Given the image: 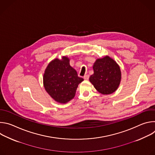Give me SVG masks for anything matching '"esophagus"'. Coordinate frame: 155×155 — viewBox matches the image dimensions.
I'll return each mask as SVG.
<instances>
[{"instance_id": "esophagus-1", "label": "esophagus", "mask_w": 155, "mask_h": 155, "mask_svg": "<svg viewBox=\"0 0 155 155\" xmlns=\"http://www.w3.org/2000/svg\"><path fill=\"white\" fill-rule=\"evenodd\" d=\"M89 77H90V75H85L83 77V78H84V80H88V79H89Z\"/></svg>"}]
</instances>
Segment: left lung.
<instances>
[{"label": "left lung", "mask_w": 155, "mask_h": 155, "mask_svg": "<svg viewBox=\"0 0 155 155\" xmlns=\"http://www.w3.org/2000/svg\"><path fill=\"white\" fill-rule=\"evenodd\" d=\"M94 74L90 77V82L102 94L115 92L120 84L121 71L117 63L109 56L98 59L93 65Z\"/></svg>", "instance_id": "1"}]
</instances>
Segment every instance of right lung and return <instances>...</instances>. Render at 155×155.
Instances as JSON below:
<instances>
[{"mask_svg": "<svg viewBox=\"0 0 155 155\" xmlns=\"http://www.w3.org/2000/svg\"><path fill=\"white\" fill-rule=\"evenodd\" d=\"M83 78L69 64L66 56L62 60L55 59L47 66L43 75V85L47 92L56 101L66 103L72 99L79 83Z\"/></svg>", "mask_w": 155, "mask_h": 155, "instance_id": "1", "label": "right lung"}]
</instances>
